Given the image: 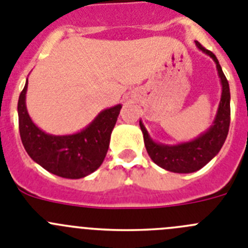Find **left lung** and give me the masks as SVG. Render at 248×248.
Returning a JSON list of instances; mask_svg holds the SVG:
<instances>
[{"label": "left lung", "mask_w": 248, "mask_h": 248, "mask_svg": "<svg viewBox=\"0 0 248 248\" xmlns=\"http://www.w3.org/2000/svg\"><path fill=\"white\" fill-rule=\"evenodd\" d=\"M196 46L203 53L214 59L221 79V85H222V94H221L217 114L212 125L207 129V131L202 133L200 137L191 141L177 144V145H164V144L155 143L154 140L149 137L143 123L139 122L140 129L144 135V144L151 160L160 168L165 169L168 171L179 172V174L198 171L209 163L212 157L217 155L229 134L230 119H231L230 117L231 115L230 87L226 77L222 72V68L211 50L202 47L198 41H196Z\"/></svg>", "instance_id": "obj_1"}]
</instances>
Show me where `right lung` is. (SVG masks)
Instances as JSON below:
<instances>
[{
  "instance_id": "obj_1",
  "label": "right lung",
  "mask_w": 248,
  "mask_h": 248,
  "mask_svg": "<svg viewBox=\"0 0 248 248\" xmlns=\"http://www.w3.org/2000/svg\"><path fill=\"white\" fill-rule=\"evenodd\" d=\"M28 79L18 99V125L22 144L33 161L47 171L65 177L80 179L95 171L104 160L110 134L122 105L100 111L85 129L72 135H50L32 122L26 107Z\"/></svg>"
}]
</instances>
